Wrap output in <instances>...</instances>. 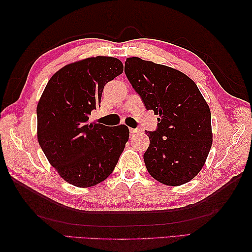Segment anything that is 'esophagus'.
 I'll list each match as a JSON object with an SVG mask.
<instances>
[{"label":"esophagus","instance_id":"obj_1","mask_svg":"<svg viewBox=\"0 0 252 252\" xmlns=\"http://www.w3.org/2000/svg\"><path fill=\"white\" fill-rule=\"evenodd\" d=\"M130 132H131V134H134V133H137V132H140V129H130Z\"/></svg>","mask_w":252,"mask_h":252}]
</instances>
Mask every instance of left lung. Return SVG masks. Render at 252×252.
Listing matches in <instances>:
<instances>
[{"label":"left lung","instance_id":"8db88e82","mask_svg":"<svg viewBox=\"0 0 252 252\" xmlns=\"http://www.w3.org/2000/svg\"><path fill=\"white\" fill-rule=\"evenodd\" d=\"M126 76L147 110L158 115L156 131H146V169L155 180L179 186L200 172L212 145L211 112L196 83L164 65L126 58Z\"/></svg>","mask_w":252,"mask_h":252}]
</instances>
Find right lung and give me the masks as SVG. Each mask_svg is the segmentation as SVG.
<instances>
[{
	"label": "right lung",
	"instance_id": "right-lung-1",
	"mask_svg": "<svg viewBox=\"0 0 252 252\" xmlns=\"http://www.w3.org/2000/svg\"><path fill=\"white\" fill-rule=\"evenodd\" d=\"M123 71L115 57L71 63L47 82L36 107L37 141L62 178L77 187L100 183L112 173L129 140V127L89 122L106 83Z\"/></svg>",
	"mask_w": 252,
	"mask_h": 252
}]
</instances>
